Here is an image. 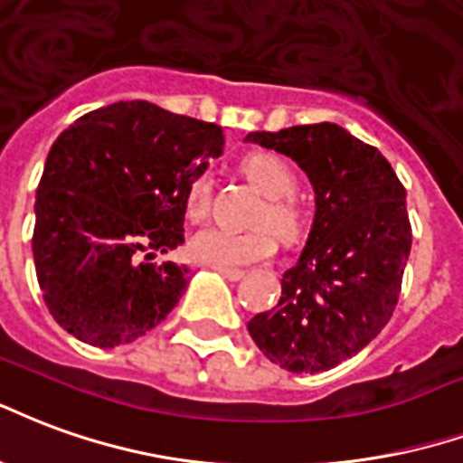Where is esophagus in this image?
Here are the masks:
<instances>
[{"mask_svg":"<svg viewBox=\"0 0 463 463\" xmlns=\"http://www.w3.org/2000/svg\"><path fill=\"white\" fill-rule=\"evenodd\" d=\"M212 269H214L217 273H222V276H224V279H229V281H239V279L244 276V271H241V269H224V266H212Z\"/></svg>","mask_w":463,"mask_h":463,"instance_id":"obj_1","label":"esophagus"}]
</instances>
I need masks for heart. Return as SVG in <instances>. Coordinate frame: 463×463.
I'll list each match as a JSON object with an SVG mask.
<instances>
[{
	"label": "heart",
	"mask_w": 463,
	"mask_h": 463,
	"mask_svg": "<svg viewBox=\"0 0 463 463\" xmlns=\"http://www.w3.org/2000/svg\"><path fill=\"white\" fill-rule=\"evenodd\" d=\"M244 177L266 194V204L259 209L251 232H229L222 227H207L190 236L187 254L192 261L204 266H246L269 259L276 249V239L283 244H296L306 232V214L296 199V172L276 155H249L241 162ZM214 180L209 172H199L184 192V212L192 222H202L212 212ZM274 232H271L270 229Z\"/></svg>",
	"instance_id": "b5f03b06"
}]
</instances>
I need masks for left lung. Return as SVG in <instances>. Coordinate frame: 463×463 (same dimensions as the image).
<instances>
[{"mask_svg":"<svg viewBox=\"0 0 463 463\" xmlns=\"http://www.w3.org/2000/svg\"><path fill=\"white\" fill-rule=\"evenodd\" d=\"M246 140L298 162L316 190L301 259L283 273L279 303L249 320V333L283 370L326 373L392 318L411 249L407 192L377 147L335 123Z\"/></svg>","mask_w":463,"mask_h":463,"instance_id":"1","label":"left lung"}]
</instances>
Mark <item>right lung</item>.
<instances>
[{"label":"right lung","instance_id":"1","mask_svg":"<svg viewBox=\"0 0 463 463\" xmlns=\"http://www.w3.org/2000/svg\"><path fill=\"white\" fill-rule=\"evenodd\" d=\"M224 153L214 123L147 100L98 108L52 145L32 249L43 303L73 338L133 343L167 318L187 266L153 264L184 241V192Z\"/></svg>","mask_w":463,"mask_h":463}]
</instances>
